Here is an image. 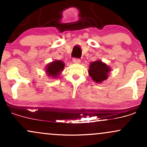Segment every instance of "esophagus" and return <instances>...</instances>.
<instances>
[{"instance_id":"esophagus-1","label":"esophagus","mask_w":147,"mask_h":147,"mask_svg":"<svg viewBox=\"0 0 147 147\" xmlns=\"http://www.w3.org/2000/svg\"><path fill=\"white\" fill-rule=\"evenodd\" d=\"M81 60L79 59H77V58H74L73 59H72V62H73L74 63H80Z\"/></svg>"}]
</instances>
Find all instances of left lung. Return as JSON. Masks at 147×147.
<instances>
[{
    "label": "left lung",
    "instance_id": "1",
    "mask_svg": "<svg viewBox=\"0 0 147 147\" xmlns=\"http://www.w3.org/2000/svg\"><path fill=\"white\" fill-rule=\"evenodd\" d=\"M109 72H111L110 67L100 60L91 62L89 66V75L96 83H101L107 79Z\"/></svg>",
    "mask_w": 147,
    "mask_h": 147
}]
</instances>
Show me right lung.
I'll return each instance as SVG.
<instances>
[{"label": "right lung", "instance_id": "1", "mask_svg": "<svg viewBox=\"0 0 147 147\" xmlns=\"http://www.w3.org/2000/svg\"><path fill=\"white\" fill-rule=\"evenodd\" d=\"M64 66L65 64L62 61H55L47 65L45 72L49 77L55 78L58 77L61 72L63 71Z\"/></svg>", "mask_w": 147, "mask_h": 147}]
</instances>
